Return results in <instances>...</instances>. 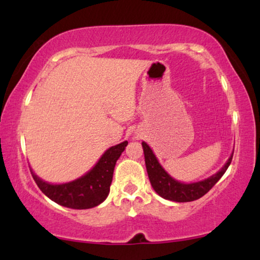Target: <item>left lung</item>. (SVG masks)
<instances>
[{"mask_svg":"<svg viewBox=\"0 0 260 260\" xmlns=\"http://www.w3.org/2000/svg\"><path fill=\"white\" fill-rule=\"evenodd\" d=\"M142 147H143L144 151L145 167H147L148 176L152 188H154L159 197L167 199V200L176 202L194 201L200 199L201 197H204L206 193H208L212 189V187L221 179V176L225 174L229 166L231 165V162H232L233 157L232 154L229 158V161L226 162V165L218 173L212 175L211 177H208V179L194 183H182L176 181L175 179H173L162 168V166L158 163L154 152H152L150 147L145 142H142Z\"/></svg>","mask_w":260,"mask_h":260,"instance_id":"left-lung-1","label":"left lung"}]
</instances>
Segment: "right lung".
<instances>
[{"label":"right lung","instance_id":"obj_1","mask_svg":"<svg viewBox=\"0 0 260 260\" xmlns=\"http://www.w3.org/2000/svg\"><path fill=\"white\" fill-rule=\"evenodd\" d=\"M127 142L108 149L90 172L84 176L62 184H51L42 181L30 169L31 176L46 197L56 204L73 209H87L102 204L108 198L112 182L113 169Z\"/></svg>","mask_w":260,"mask_h":260}]
</instances>
